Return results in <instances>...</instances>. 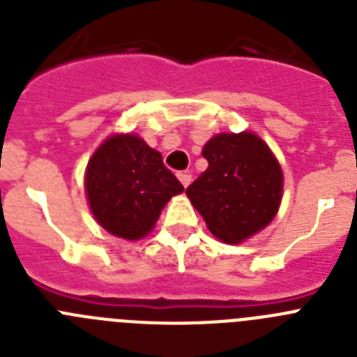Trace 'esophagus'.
Segmentation results:
<instances>
[{
	"label": "esophagus",
	"mask_w": 357,
	"mask_h": 357,
	"mask_svg": "<svg viewBox=\"0 0 357 357\" xmlns=\"http://www.w3.org/2000/svg\"><path fill=\"white\" fill-rule=\"evenodd\" d=\"M176 176H178V181L182 182V185H184V188H188V185L191 184V181H193V178H191V175H189L188 172H178V173H176Z\"/></svg>",
	"instance_id": "esophagus-1"
}]
</instances>
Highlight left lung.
<instances>
[{
	"mask_svg": "<svg viewBox=\"0 0 357 357\" xmlns=\"http://www.w3.org/2000/svg\"><path fill=\"white\" fill-rule=\"evenodd\" d=\"M209 166L185 189L195 209L223 243H241L272 222L282 172L255 134H218L204 146Z\"/></svg>",
	"mask_w": 357,
	"mask_h": 357,
	"instance_id": "1",
	"label": "left lung"
}]
</instances>
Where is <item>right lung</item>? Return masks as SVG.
<instances>
[{
	"label": "right lung",
	"instance_id": "obj_1",
	"mask_svg": "<svg viewBox=\"0 0 357 357\" xmlns=\"http://www.w3.org/2000/svg\"><path fill=\"white\" fill-rule=\"evenodd\" d=\"M85 189L103 229L119 238L139 239L184 185L164 166L159 151L137 135L125 134L109 137L91 157Z\"/></svg>",
	"mask_w": 357,
	"mask_h": 357
}]
</instances>
